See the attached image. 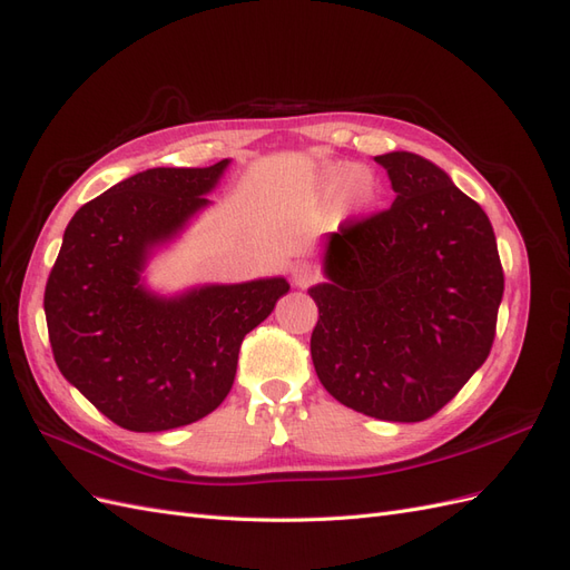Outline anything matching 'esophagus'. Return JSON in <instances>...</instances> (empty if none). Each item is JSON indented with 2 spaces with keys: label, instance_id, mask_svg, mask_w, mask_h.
Wrapping results in <instances>:
<instances>
[{
  "label": "esophagus",
  "instance_id": "obj_1",
  "mask_svg": "<svg viewBox=\"0 0 570 570\" xmlns=\"http://www.w3.org/2000/svg\"><path fill=\"white\" fill-rule=\"evenodd\" d=\"M318 281V273L308 264H295L292 266V283L297 287H308Z\"/></svg>",
  "mask_w": 570,
  "mask_h": 570
}]
</instances>
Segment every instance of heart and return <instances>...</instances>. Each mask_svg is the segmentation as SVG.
Returning a JSON list of instances; mask_svg holds the SVG:
<instances>
[{"label": "heart", "instance_id": "heart-1", "mask_svg": "<svg viewBox=\"0 0 570 570\" xmlns=\"http://www.w3.org/2000/svg\"><path fill=\"white\" fill-rule=\"evenodd\" d=\"M316 195L321 199L335 198V209L342 218L364 216L373 212V206L381 199V183L368 168H356L350 161L325 164L316 174Z\"/></svg>", "mask_w": 570, "mask_h": 570}]
</instances>
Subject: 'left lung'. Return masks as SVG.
I'll return each instance as SVG.
<instances>
[{
	"label": "left lung",
	"mask_w": 570,
	"mask_h": 570,
	"mask_svg": "<svg viewBox=\"0 0 570 570\" xmlns=\"http://www.w3.org/2000/svg\"><path fill=\"white\" fill-rule=\"evenodd\" d=\"M375 161L396 197L327 235L312 358L340 404L416 423L485 364L504 271L488 214L440 166L411 151Z\"/></svg>",
	"instance_id": "1"
}]
</instances>
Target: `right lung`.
Wrapping results in <instances>:
<instances>
[{"instance_id":"add662e5","label":"right lung","mask_w":570,"mask_h":570,"mask_svg":"<svg viewBox=\"0 0 570 570\" xmlns=\"http://www.w3.org/2000/svg\"><path fill=\"white\" fill-rule=\"evenodd\" d=\"M230 159L147 168L88 202L66 226L45 287L51 352L63 377L132 433L189 425L226 400L245 335L287 295L285 278L202 285L161 297L149 256L212 202Z\"/></svg>"}]
</instances>
